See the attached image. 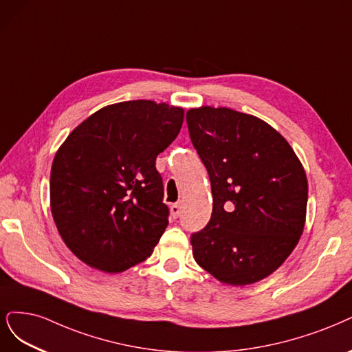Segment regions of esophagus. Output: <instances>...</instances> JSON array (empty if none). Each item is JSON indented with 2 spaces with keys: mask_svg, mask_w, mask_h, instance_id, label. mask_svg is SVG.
Returning a JSON list of instances; mask_svg holds the SVG:
<instances>
[{
  "mask_svg": "<svg viewBox=\"0 0 352 352\" xmlns=\"http://www.w3.org/2000/svg\"><path fill=\"white\" fill-rule=\"evenodd\" d=\"M170 212H172V217H173V218H177V217L180 215V212H182L180 204H173L172 207H170Z\"/></svg>",
  "mask_w": 352,
  "mask_h": 352,
  "instance_id": "obj_1",
  "label": "esophagus"
}]
</instances>
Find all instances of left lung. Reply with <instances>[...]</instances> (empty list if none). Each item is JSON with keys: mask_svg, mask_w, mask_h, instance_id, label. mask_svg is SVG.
Instances as JSON below:
<instances>
[{"mask_svg": "<svg viewBox=\"0 0 352 352\" xmlns=\"http://www.w3.org/2000/svg\"><path fill=\"white\" fill-rule=\"evenodd\" d=\"M186 122L212 190L211 220L190 237L193 258L224 284L258 283L302 234L305 168L280 132L253 115L201 106L189 109Z\"/></svg>", "mask_w": 352, "mask_h": 352, "instance_id": "1", "label": "left lung"}]
</instances>
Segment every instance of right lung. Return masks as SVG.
<instances>
[{
	"mask_svg": "<svg viewBox=\"0 0 352 352\" xmlns=\"http://www.w3.org/2000/svg\"><path fill=\"white\" fill-rule=\"evenodd\" d=\"M182 107L109 104L71 132L51 168V211L67 248L86 265L124 272L151 256L168 224L157 155L177 137Z\"/></svg>",
	"mask_w": 352,
	"mask_h": 352,
	"instance_id": "obj_1",
	"label": "right lung"
}]
</instances>
